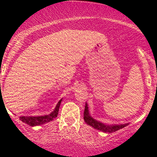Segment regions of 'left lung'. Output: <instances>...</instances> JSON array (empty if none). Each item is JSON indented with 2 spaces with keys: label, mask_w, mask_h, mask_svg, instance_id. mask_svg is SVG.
<instances>
[{
  "label": "left lung",
  "mask_w": 157,
  "mask_h": 157,
  "mask_svg": "<svg viewBox=\"0 0 157 157\" xmlns=\"http://www.w3.org/2000/svg\"><path fill=\"white\" fill-rule=\"evenodd\" d=\"M84 120L86 123V124L91 126L94 129H97L98 130H101L105 133H112L115 131L120 130L123 127H127L129 125V123H124V124H106V123H101V122L96 120L95 119L92 117L89 112V107L87 103H86L85 110H84V114H83Z\"/></svg>",
  "instance_id": "1"
}]
</instances>
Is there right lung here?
Segmentation results:
<instances>
[{"label": "right lung", "instance_id": "obj_1", "mask_svg": "<svg viewBox=\"0 0 157 157\" xmlns=\"http://www.w3.org/2000/svg\"><path fill=\"white\" fill-rule=\"evenodd\" d=\"M61 101L62 99L59 100V102L56 105V108H55V109L51 112L50 114L40 116H20L19 120H21L22 122H23V123L31 126V127L41 125V124H44L45 123H48V122L53 120V119H55L57 116Z\"/></svg>", "mask_w": 157, "mask_h": 157}]
</instances>
